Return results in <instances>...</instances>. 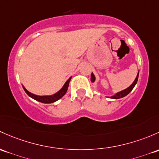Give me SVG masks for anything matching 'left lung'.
Segmentation results:
<instances>
[{
    "label": "left lung",
    "mask_w": 159,
    "mask_h": 159,
    "mask_svg": "<svg viewBox=\"0 0 159 159\" xmlns=\"http://www.w3.org/2000/svg\"><path fill=\"white\" fill-rule=\"evenodd\" d=\"M138 78H139V72H138V75H137L136 79H135V81H133V84L130 85V86L129 87V88H126V89L123 90V91H120V92H119V93H116V94H115L114 96L110 97V98H113V99H120V98H123V97L126 96V95H127L128 93H129L130 92H131V91L133 89V88H134V87H135V85L136 84L137 81H138ZM94 80H95L94 75H93V73H91V81H92V82H93V81H94Z\"/></svg>",
    "instance_id": "1"
}]
</instances>
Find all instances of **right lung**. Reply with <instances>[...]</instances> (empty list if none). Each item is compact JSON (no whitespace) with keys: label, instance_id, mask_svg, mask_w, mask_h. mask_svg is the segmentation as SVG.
<instances>
[{"label":"right lung","instance_id":"1","mask_svg":"<svg viewBox=\"0 0 159 159\" xmlns=\"http://www.w3.org/2000/svg\"><path fill=\"white\" fill-rule=\"evenodd\" d=\"M71 78H70L69 79L66 81V84H64V86L62 87V88H61L58 92L55 93V94L53 95H51V96H38V95H35L33 94V93L29 92V91H28L23 86V89H24L25 92L27 93V94L29 95L30 98H33V99L36 100V101L41 102V103H53V102L57 101L58 100H59L60 98H61L65 94H66V93L67 92V90H68V84H69L70 81H71Z\"/></svg>","mask_w":159,"mask_h":159}]
</instances>
